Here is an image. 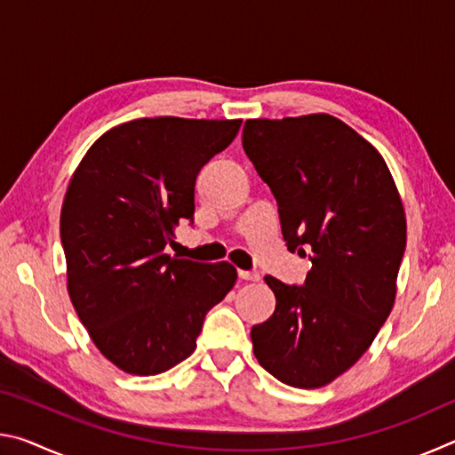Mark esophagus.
Listing matches in <instances>:
<instances>
[{"mask_svg":"<svg viewBox=\"0 0 455 455\" xmlns=\"http://www.w3.org/2000/svg\"><path fill=\"white\" fill-rule=\"evenodd\" d=\"M238 276H241L243 281H251V283L260 281V275L257 271H238Z\"/></svg>","mask_w":455,"mask_h":455,"instance_id":"esophagus-1","label":"esophagus"}]
</instances>
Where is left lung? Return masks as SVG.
<instances>
[{
    "label": "left lung",
    "mask_w": 455,
    "mask_h": 455,
    "mask_svg": "<svg viewBox=\"0 0 455 455\" xmlns=\"http://www.w3.org/2000/svg\"><path fill=\"white\" fill-rule=\"evenodd\" d=\"M243 148L279 204L289 251H311L303 287L265 276L276 305L251 329L259 363L301 389L335 381L371 347L395 303L407 225L371 142L329 114L246 120Z\"/></svg>",
    "instance_id": "left-lung-1"
}]
</instances>
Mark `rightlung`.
Returning <instances> with one entry per match:
<instances>
[{"mask_svg": "<svg viewBox=\"0 0 455 455\" xmlns=\"http://www.w3.org/2000/svg\"><path fill=\"white\" fill-rule=\"evenodd\" d=\"M243 120L140 118L84 154L60 214L68 295L98 351L132 375H156L196 349L203 321L236 268L164 252L195 214V182Z\"/></svg>", "mask_w": 455, "mask_h": 455, "instance_id": "right-lung-1", "label": "right lung"}]
</instances>
